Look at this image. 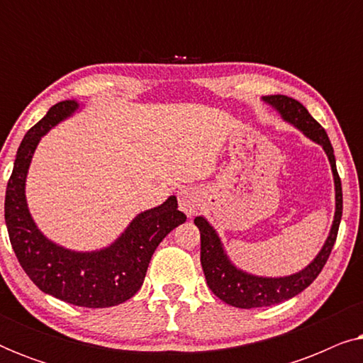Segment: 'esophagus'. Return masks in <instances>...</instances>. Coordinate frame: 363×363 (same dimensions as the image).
<instances>
[{
	"mask_svg": "<svg viewBox=\"0 0 363 363\" xmlns=\"http://www.w3.org/2000/svg\"><path fill=\"white\" fill-rule=\"evenodd\" d=\"M178 206H180V210L185 213L188 218L195 216L198 208H200L198 193L193 190V188H183V190L178 191Z\"/></svg>",
	"mask_w": 363,
	"mask_h": 363,
	"instance_id": "1",
	"label": "esophagus"
}]
</instances>
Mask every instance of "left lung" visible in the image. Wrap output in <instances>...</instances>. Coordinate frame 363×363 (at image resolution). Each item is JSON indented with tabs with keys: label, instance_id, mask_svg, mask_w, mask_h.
I'll return each instance as SVG.
<instances>
[{
	"label": "left lung",
	"instance_id": "obj_1",
	"mask_svg": "<svg viewBox=\"0 0 363 363\" xmlns=\"http://www.w3.org/2000/svg\"><path fill=\"white\" fill-rule=\"evenodd\" d=\"M261 101L274 108L286 123L297 128L302 135L320 145L325 152L330 163L332 177H334L335 213L329 236L314 259L294 274L279 277L257 276L238 267L228 256L225 245L211 223L205 216L195 218V225L201 235V267L205 272L206 284L218 299L240 309L279 304L309 287L329 259L342 220V183L337 173L334 148L324 128L296 99L276 94V96H262Z\"/></svg>",
	"mask_w": 363,
	"mask_h": 363
}]
</instances>
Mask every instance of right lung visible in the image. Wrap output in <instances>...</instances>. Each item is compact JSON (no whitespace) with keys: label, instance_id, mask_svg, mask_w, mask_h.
<instances>
[{"label":"right lung","instance_id":"1","mask_svg":"<svg viewBox=\"0 0 363 363\" xmlns=\"http://www.w3.org/2000/svg\"><path fill=\"white\" fill-rule=\"evenodd\" d=\"M81 104L62 101L24 135L18 148L4 198V221L19 264L49 296L81 307H112L137 294L148 262L168 233L186 221L172 195L160 206L140 211L121 236L101 250L76 251L44 235L33 220L26 200V178L34 152L46 133L74 116Z\"/></svg>","mask_w":363,"mask_h":363}]
</instances>
